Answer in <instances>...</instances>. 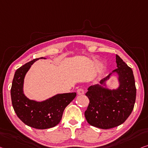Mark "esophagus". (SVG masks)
I'll return each mask as SVG.
<instances>
[{
	"label": "esophagus",
	"mask_w": 148,
	"mask_h": 148,
	"mask_svg": "<svg viewBox=\"0 0 148 148\" xmlns=\"http://www.w3.org/2000/svg\"><path fill=\"white\" fill-rule=\"evenodd\" d=\"M77 93H78V95H82V94H84V90H83V88H79V89L77 90Z\"/></svg>",
	"instance_id": "1"
}]
</instances>
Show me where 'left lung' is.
I'll return each mask as SVG.
<instances>
[{
	"mask_svg": "<svg viewBox=\"0 0 148 148\" xmlns=\"http://www.w3.org/2000/svg\"><path fill=\"white\" fill-rule=\"evenodd\" d=\"M117 68L113 71L118 74L119 87L115 90L103 88L105 81L111 74L96 84L88 88L86 93L90 100L84 115L88 123L101 129L118 126L127 120L134 109L136 88L133 71L116 54Z\"/></svg>",
	"mask_w": 148,
	"mask_h": 148,
	"instance_id": "left-lung-1",
	"label": "left lung"
}]
</instances>
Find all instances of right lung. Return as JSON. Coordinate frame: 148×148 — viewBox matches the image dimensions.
I'll list each match as a JSON object with an SVG mask.
<instances>
[{
    "label": "right lung",
    "mask_w": 148,
    "mask_h": 148,
    "mask_svg": "<svg viewBox=\"0 0 148 148\" xmlns=\"http://www.w3.org/2000/svg\"><path fill=\"white\" fill-rule=\"evenodd\" d=\"M31 60L15 72L10 90L11 100L15 113L23 123L36 129L44 130L56 126L60 123L64 110L76 96V92L57 94L43 102L26 98L23 92L25 76L35 61Z\"/></svg>",
    "instance_id": "right-lung-1"
}]
</instances>
